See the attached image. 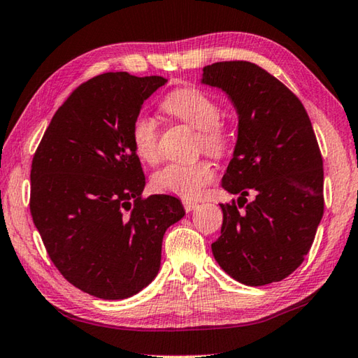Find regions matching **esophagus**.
<instances>
[{
	"mask_svg": "<svg viewBox=\"0 0 358 358\" xmlns=\"http://www.w3.org/2000/svg\"><path fill=\"white\" fill-rule=\"evenodd\" d=\"M182 204H184L185 212H193L194 208L198 207V201H192V199H184L182 201Z\"/></svg>",
	"mask_w": 358,
	"mask_h": 358,
	"instance_id": "34e87169",
	"label": "esophagus"
}]
</instances>
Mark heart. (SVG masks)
Returning <instances> with one entry per match:
<instances>
[{
	"label": "heart",
	"instance_id": "b5f03b06",
	"mask_svg": "<svg viewBox=\"0 0 358 358\" xmlns=\"http://www.w3.org/2000/svg\"><path fill=\"white\" fill-rule=\"evenodd\" d=\"M162 107L194 131H198L199 145L212 156H222L229 148V136L220 123V107L212 96L194 87H184L168 95ZM131 138L137 156L145 162L159 157V131L156 121L138 117L132 124ZM213 166L207 160L193 164H168L152 176L156 190L176 194L180 198H198L213 180Z\"/></svg>",
	"mask_w": 358,
	"mask_h": 358
}]
</instances>
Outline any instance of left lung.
Returning a JSON list of instances; mask_svg holds the SVG:
<instances>
[{
	"label": "left lung",
	"instance_id": "8db88e82",
	"mask_svg": "<svg viewBox=\"0 0 358 358\" xmlns=\"http://www.w3.org/2000/svg\"><path fill=\"white\" fill-rule=\"evenodd\" d=\"M201 84L224 92L238 118L237 143L221 179L238 199L220 204L213 257L245 285L279 282L304 262L324 212V171L312 123L296 95L255 64L207 65Z\"/></svg>",
	"mask_w": 358,
	"mask_h": 358
}]
</instances>
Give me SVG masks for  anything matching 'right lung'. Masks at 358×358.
<instances>
[{
    "label": "right lung",
    "instance_id": "1",
    "mask_svg": "<svg viewBox=\"0 0 358 358\" xmlns=\"http://www.w3.org/2000/svg\"><path fill=\"white\" fill-rule=\"evenodd\" d=\"M168 79L126 71L87 80L54 113L32 159L31 215L52 263L76 288L126 299L156 278L165 231L185 215L176 196L143 199L131 131Z\"/></svg>",
    "mask_w": 358,
    "mask_h": 358
}]
</instances>
